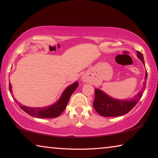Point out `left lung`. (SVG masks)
<instances>
[{"mask_svg":"<svg viewBox=\"0 0 158 158\" xmlns=\"http://www.w3.org/2000/svg\"><path fill=\"white\" fill-rule=\"evenodd\" d=\"M137 57L142 61L144 64L143 54L140 52H137ZM147 79V72L145 77V82L143 84V88L146 86ZM143 90H141L135 96V99L131 100H118L109 97L101 90H95V99L93 101V107L95 111L101 116L105 117H115L120 116L127 114L132 110L142 97Z\"/></svg>","mask_w":158,"mask_h":158,"instance_id":"8db88e82","label":"left lung"}]
</instances>
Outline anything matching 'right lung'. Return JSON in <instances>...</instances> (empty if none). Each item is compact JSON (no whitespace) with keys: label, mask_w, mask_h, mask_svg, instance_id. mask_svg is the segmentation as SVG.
Wrapping results in <instances>:
<instances>
[{"label":"right lung","mask_w":158,"mask_h":158,"mask_svg":"<svg viewBox=\"0 0 158 158\" xmlns=\"http://www.w3.org/2000/svg\"><path fill=\"white\" fill-rule=\"evenodd\" d=\"M79 84L78 82L74 83L70 85L67 88L65 91L63 93L61 98L59 100L57 101L53 105L49 106L43 108H32L28 107V106L19 105L20 108L24 111L26 113L32 116L33 117L40 118H56L59 116L60 115L63 113V111L65 110L67 105H68L69 98L71 95H73L74 90L78 87ZM9 90L10 92H12V86L11 84H9ZM15 101L17 103V100L14 98Z\"/></svg>","instance_id":"add662e5"}]
</instances>
